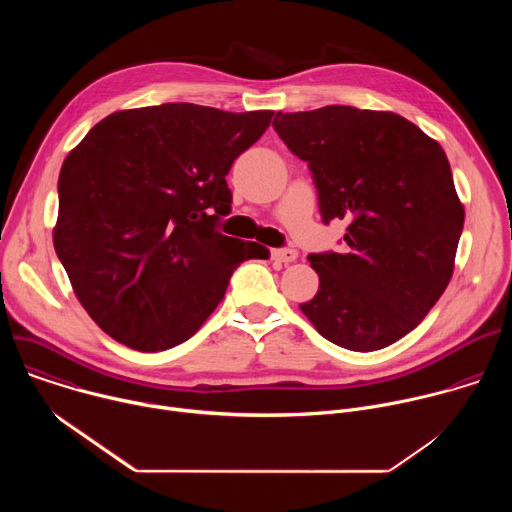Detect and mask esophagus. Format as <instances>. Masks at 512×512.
Returning a JSON list of instances; mask_svg holds the SVG:
<instances>
[{"label": "esophagus", "mask_w": 512, "mask_h": 512, "mask_svg": "<svg viewBox=\"0 0 512 512\" xmlns=\"http://www.w3.org/2000/svg\"><path fill=\"white\" fill-rule=\"evenodd\" d=\"M271 257L279 263H291L298 259V251L296 249H289V247H281V249H273Z\"/></svg>", "instance_id": "1"}]
</instances>
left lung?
Segmentation results:
<instances>
[{"label":"left lung","mask_w":512,"mask_h":512,"mask_svg":"<svg viewBox=\"0 0 512 512\" xmlns=\"http://www.w3.org/2000/svg\"><path fill=\"white\" fill-rule=\"evenodd\" d=\"M273 129L308 164L322 223L348 221L342 253L308 255L320 287L302 312L354 352L397 342L444 294L464 229L442 145L397 113L346 105L277 113Z\"/></svg>","instance_id":"8db88e82"}]
</instances>
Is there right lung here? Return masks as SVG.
Wrapping results in <instances>:
<instances>
[{
    "mask_svg": "<svg viewBox=\"0 0 512 512\" xmlns=\"http://www.w3.org/2000/svg\"><path fill=\"white\" fill-rule=\"evenodd\" d=\"M271 117L192 103L117 111L68 154L54 249L111 338L141 352L188 340L223 300L233 271L269 257L216 225L231 212L233 162Z\"/></svg>",
    "mask_w": 512,
    "mask_h": 512,
    "instance_id": "add662e5",
    "label": "right lung"
}]
</instances>
